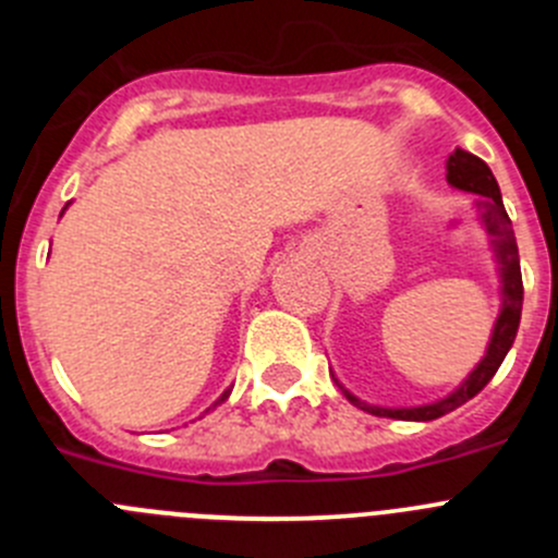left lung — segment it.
Masks as SVG:
<instances>
[{
  "instance_id": "1",
  "label": "left lung",
  "mask_w": 558,
  "mask_h": 558,
  "mask_svg": "<svg viewBox=\"0 0 558 558\" xmlns=\"http://www.w3.org/2000/svg\"><path fill=\"white\" fill-rule=\"evenodd\" d=\"M447 181L452 186L463 192H475L481 195V209H483V223L486 231L495 240L497 263H500V276H502V310L497 315L495 332H492L489 349H486V357L477 363L475 372L463 379L461 388L452 391L450 397L441 399V402H433V405L422 408H374L360 402L357 397H352L349 391L347 399L352 405H357L360 411H368L374 416L386 418H402V422H430V418L445 416V413L456 411L463 402H470L472 397L489 386V379L495 377L500 363L509 354L511 343L517 338V327H520V313H522V274H520V251H517L514 229H511V218L506 215V206L500 198V186H497L495 175H492L489 165L477 156L466 150H456L447 161Z\"/></svg>"
}]
</instances>
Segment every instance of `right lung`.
<instances>
[{
    "label": "right lung",
    "mask_w": 558,
    "mask_h": 558,
    "mask_svg": "<svg viewBox=\"0 0 558 558\" xmlns=\"http://www.w3.org/2000/svg\"><path fill=\"white\" fill-rule=\"evenodd\" d=\"M229 393H231V391H223V393H220V399H218V402H215V405H220V402H226V399H229ZM215 405H211V408H215Z\"/></svg>",
    "instance_id": "right-lung-1"
}]
</instances>
